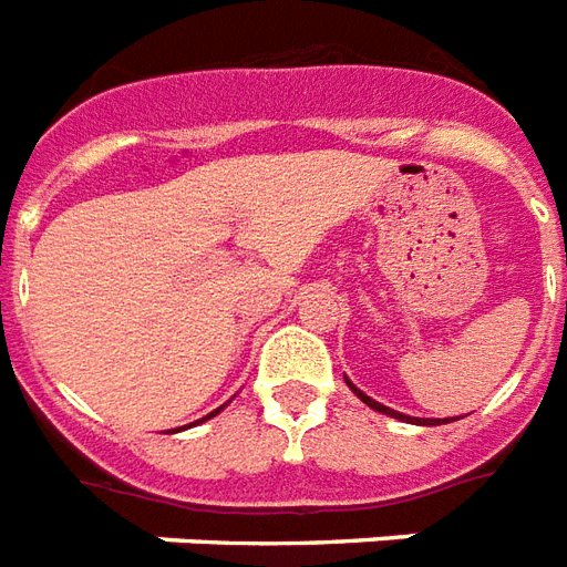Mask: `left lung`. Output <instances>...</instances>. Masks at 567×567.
I'll list each match as a JSON object with an SVG mask.
<instances>
[{
    "label": "left lung",
    "mask_w": 567,
    "mask_h": 567,
    "mask_svg": "<svg viewBox=\"0 0 567 567\" xmlns=\"http://www.w3.org/2000/svg\"><path fill=\"white\" fill-rule=\"evenodd\" d=\"M346 384L351 390H354V393H358V400L360 402H367L369 409H375V412H381V414H390V417H400V421H412V423H423V426H435V423H442V421H423V417H409V414H400V412H393V409H388V405H381V402H375L372 400V396H367V393H363V390H358L354 388V384H351V381L346 379ZM451 421V417H444V423Z\"/></svg>",
    "instance_id": "1"
}]
</instances>
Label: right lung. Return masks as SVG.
Returning <instances> with one entry per match:
<instances>
[{
    "label": "right lung",
    "mask_w": 567,
    "mask_h": 567,
    "mask_svg": "<svg viewBox=\"0 0 567 567\" xmlns=\"http://www.w3.org/2000/svg\"><path fill=\"white\" fill-rule=\"evenodd\" d=\"M219 412H221V409H216V412H209L207 417H200V421H209V417H216V414H219Z\"/></svg>",
    "instance_id": "add662e5"
}]
</instances>
